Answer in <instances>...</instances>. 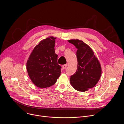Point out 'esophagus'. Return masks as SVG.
<instances>
[{
    "instance_id": "34e87169",
    "label": "esophagus",
    "mask_w": 124,
    "mask_h": 124,
    "mask_svg": "<svg viewBox=\"0 0 124 124\" xmlns=\"http://www.w3.org/2000/svg\"><path fill=\"white\" fill-rule=\"evenodd\" d=\"M67 66H68V65H67V64H65V65H64L62 66V68H63V69H65L67 68Z\"/></svg>"
}]
</instances>
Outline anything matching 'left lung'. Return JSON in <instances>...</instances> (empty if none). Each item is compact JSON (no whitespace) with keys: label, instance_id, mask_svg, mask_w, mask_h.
Returning <instances> with one entry per match:
<instances>
[{"label":"left lung","instance_id":"left-lung-1","mask_svg":"<svg viewBox=\"0 0 124 124\" xmlns=\"http://www.w3.org/2000/svg\"><path fill=\"white\" fill-rule=\"evenodd\" d=\"M78 49V69L70 76V82L76 90L84 92L94 87L100 80L101 68L98 59L91 48L78 39L68 41Z\"/></svg>","mask_w":124,"mask_h":124}]
</instances>
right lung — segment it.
I'll return each mask as SVG.
<instances>
[{
  "instance_id": "right-lung-1",
  "label": "right lung",
  "mask_w": 124,
  "mask_h": 124,
  "mask_svg": "<svg viewBox=\"0 0 124 124\" xmlns=\"http://www.w3.org/2000/svg\"><path fill=\"white\" fill-rule=\"evenodd\" d=\"M56 37L41 41L31 52L26 63L28 75L37 87L45 88L54 85L60 76L61 66L55 53Z\"/></svg>"
}]
</instances>
